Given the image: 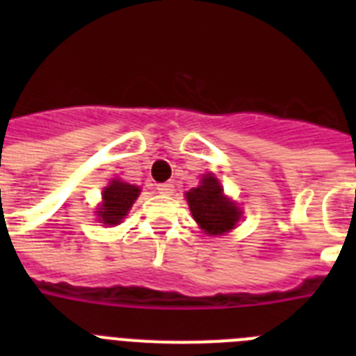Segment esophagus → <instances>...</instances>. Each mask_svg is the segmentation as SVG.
<instances>
[{"label": "esophagus", "instance_id": "obj_1", "mask_svg": "<svg viewBox=\"0 0 356 356\" xmlns=\"http://www.w3.org/2000/svg\"><path fill=\"white\" fill-rule=\"evenodd\" d=\"M156 191H159L160 194H163V196H171V194L175 193V184H172V181L159 184V185H156Z\"/></svg>", "mask_w": 356, "mask_h": 356}]
</instances>
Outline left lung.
Returning a JSON list of instances; mask_svg holds the SVG:
<instances>
[{
    "label": "left lung",
    "instance_id": "8db88e82",
    "mask_svg": "<svg viewBox=\"0 0 356 356\" xmlns=\"http://www.w3.org/2000/svg\"><path fill=\"white\" fill-rule=\"evenodd\" d=\"M185 196L193 217L205 234L221 235L237 225L241 212L235 203L225 197L221 185L212 175L203 176L201 185L191 188Z\"/></svg>",
    "mask_w": 356,
    "mask_h": 356
}]
</instances>
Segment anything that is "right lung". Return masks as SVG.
<instances>
[{
	"label": "right lung",
	"instance_id": "obj_1",
	"mask_svg": "<svg viewBox=\"0 0 356 356\" xmlns=\"http://www.w3.org/2000/svg\"><path fill=\"white\" fill-rule=\"evenodd\" d=\"M140 188L135 185L114 180L103 191V205L97 210L99 221L105 225H119L121 219L128 213L134 201L139 196Z\"/></svg>",
	"mask_w": 356,
	"mask_h": 356
}]
</instances>
